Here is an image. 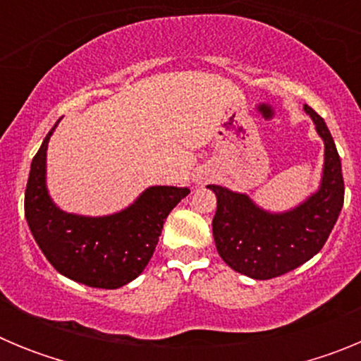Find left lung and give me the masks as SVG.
<instances>
[{
    "mask_svg": "<svg viewBox=\"0 0 361 361\" xmlns=\"http://www.w3.org/2000/svg\"><path fill=\"white\" fill-rule=\"evenodd\" d=\"M304 110L324 141V168L317 191L295 208L269 212L247 193L209 184L216 197L213 238L220 258L237 273L269 280L311 260L324 247L343 206L342 161L325 121Z\"/></svg>",
    "mask_w": 361,
    "mask_h": 361,
    "instance_id": "left-lung-1",
    "label": "left lung"
}]
</instances>
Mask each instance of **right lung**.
<instances>
[{"mask_svg": "<svg viewBox=\"0 0 361 361\" xmlns=\"http://www.w3.org/2000/svg\"><path fill=\"white\" fill-rule=\"evenodd\" d=\"M57 123L30 164L25 216L32 237L54 269L66 279L88 288H123L148 266L166 216L190 188L149 186L130 206L110 215L65 212L47 188V149Z\"/></svg>", "mask_w": 361, "mask_h": 361, "instance_id": "add662e5", "label": "right lung"}]
</instances>
